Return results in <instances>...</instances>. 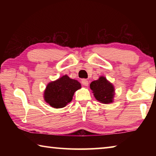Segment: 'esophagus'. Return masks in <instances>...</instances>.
Instances as JSON below:
<instances>
[{"label":"esophagus","instance_id":"esophagus-1","mask_svg":"<svg viewBox=\"0 0 156 156\" xmlns=\"http://www.w3.org/2000/svg\"><path fill=\"white\" fill-rule=\"evenodd\" d=\"M82 84H83L84 86H88L89 82L87 79H83V80H82Z\"/></svg>","mask_w":156,"mask_h":156}]
</instances>
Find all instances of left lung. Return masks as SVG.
I'll list each match as a JSON object with an SVG mask.
<instances>
[{
  "label": "left lung",
  "instance_id": "left-lung-1",
  "mask_svg": "<svg viewBox=\"0 0 156 156\" xmlns=\"http://www.w3.org/2000/svg\"><path fill=\"white\" fill-rule=\"evenodd\" d=\"M90 89L95 98L98 102L102 104H109L113 102L114 86L105 76H100L98 80L91 82Z\"/></svg>",
  "mask_w": 156,
  "mask_h": 156
}]
</instances>
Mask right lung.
<instances>
[{"mask_svg": "<svg viewBox=\"0 0 156 156\" xmlns=\"http://www.w3.org/2000/svg\"><path fill=\"white\" fill-rule=\"evenodd\" d=\"M81 88L78 80L70 78L67 75L47 84L44 91V100L55 109L65 107L73 99L75 91Z\"/></svg>", "mask_w": 156, "mask_h": 156, "instance_id": "right-lung-1", "label": "right lung"}]
</instances>
